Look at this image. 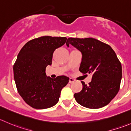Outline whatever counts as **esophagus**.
<instances>
[{"label": "esophagus", "instance_id": "obj_1", "mask_svg": "<svg viewBox=\"0 0 131 131\" xmlns=\"http://www.w3.org/2000/svg\"><path fill=\"white\" fill-rule=\"evenodd\" d=\"M74 81H75V79H73V78H70V79H69L70 83H72V82H73Z\"/></svg>", "mask_w": 131, "mask_h": 131}]
</instances>
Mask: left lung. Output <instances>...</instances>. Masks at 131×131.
Wrapping results in <instances>:
<instances>
[{
    "label": "left lung",
    "instance_id": "left-lung-1",
    "mask_svg": "<svg viewBox=\"0 0 131 131\" xmlns=\"http://www.w3.org/2000/svg\"><path fill=\"white\" fill-rule=\"evenodd\" d=\"M66 43L68 47L71 44L82 53L80 72L93 75L88 85L81 81L82 89L74 94L75 101L87 108L104 107L120 90L122 72L116 53L109 45L92 38H69Z\"/></svg>",
    "mask_w": 131,
    "mask_h": 131
}]
</instances>
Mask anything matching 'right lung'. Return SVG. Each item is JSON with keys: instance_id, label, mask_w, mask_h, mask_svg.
<instances>
[{"instance_id": "1", "label": "right lung", "mask_w": 131, "mask_h": 131, "mask_svg": "<svg viewBox=\"0 0 131 131\" xmlns=\"http://www.w3.org/2000/svg\"><path fill=\"white\" fill-rule=\"evenodd\" d=\"M66 37L45 36L28 41L21 48L13 65L18 92L32 107H51L59 101L61 91L69 82L64 75L47 77L45 68L51 65L53 53L65 43Z\"/></svg>"}]
</instances>
